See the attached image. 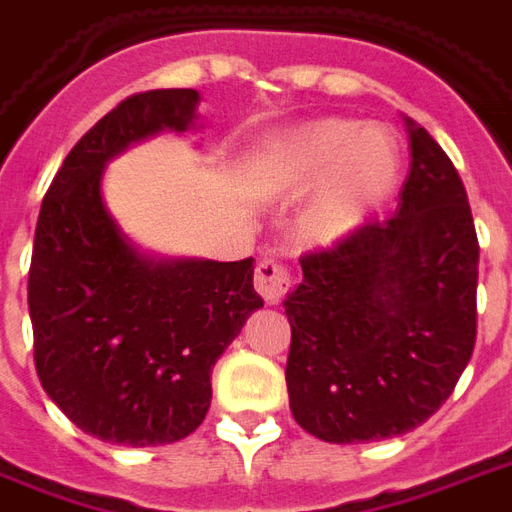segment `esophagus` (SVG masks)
Listing matches in <instances>:
<instances>
[{"instance_id": "1", "label": "esophagus", "mask_w": 512, "mask_h": 512, "mask_svg": "<svg viewBox=\"0 0 512 512\" xmlns=\"http://www.w3.org/2000/svg\"><path fill=\"white\" fill-rule=\"evenodd\" d=\"M293 285V274H290V268L285 263H279V260H260L255 268V287L257 293L263 295V301L266 304H279L282 298L287 295Z\"/></svg>"}]
</instances>
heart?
I'll return each mask as SVG.
<instances>
[{"label":"heart","instance_id":"1","mask_svg":"<svg viewBox=\"0 0 512 512\" xmlns=\"http://www.w3.org/2000/svg\"><path fill=\"white\" fill-rule=\"evenodd\" d=\"M399 176L391 135L361 121L323 119L279 138L255 168L257 187L301 195L320 187L301 230L314 244H331L363 225L388 200Z\"/></svg>","mask_w":512,"mask_h":512}]
</instances>
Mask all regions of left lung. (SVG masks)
Here are the masks:
<instances>
[{
    "label": "left lung",
    "mask_w": 512,
    "mask_h": 512,
    "mask_svg": "<svg viewBox=\"0 0 512 512\" xmlns=\"http://www.w3.org/2000/svg\"><path fill=\"white\" fill-rule=\"evenodd\" d=\"M410 176L391 217L301 255L287 295V393L325 442L407 434L445 404L478 336V233L458 170L407 119Z\"/></svg>",
    "instance_id": "8db88e82"
}]
</instances>
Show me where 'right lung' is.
Listing matches in <instances>:
<instances>
[{"label":"right lung","instance_id":"right-lung-1","mask_svg":"<svg viewBox=\"0 0 512 512\" xmlns=\"http://www.w3.org/2000/svg\"><path fill=\"white\" fill-rule=\"evenodd\" d=\"M198 100L195 89L121 100L75 143L40 206L29 266L34 366L56 407L102 442L146 448L198 429L214 363L263 306L252 257L151 260L102 203L105 162L135 140L184 132Z\"/></svg>","mask_w":512,"mask_h":512}]
</instances>
